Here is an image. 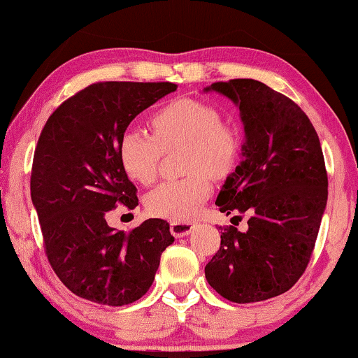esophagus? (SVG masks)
Listing matches in <instances>:
<instances>
[{
	"mask_svg": "<svg viewBox=\"0 0 358 358\" xmlns=\"http://www.w3.org/2000/svg\"><path fill=\"white\" fill-rule=\"evenodd\" d=\"M194 223H192V221H171L170 223V231L175 238L187 236V234L192 233Z\"/></svg>",
	"mask_w": 358,
	"mask_h": 358,
	"instance_id": "34e87169",
	"label": "esophagus"
}]
</instances>
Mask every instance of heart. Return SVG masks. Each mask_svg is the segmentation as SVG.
<instances>
[{"mask_svg":"<svg viewBox=\"0 0 358 358\" xmlns=\"http://www.w3.org/2000/svg\"><path fill=\"white\" fill-rule=\"evenodd\" d=\"M153 135L130 127L119 140V160L135 182L148 185L155 180L162 153L185 145V178L160 183L147 196L153 216L188 220L200 210L211 193L210 176H228L238 164V135L223 125L220 112L205 102L176 99L158 108L150 119Z\"/></svg>","mask_w":358,"mask_h":358,"instance_id":"1","label":"heart"}]
</instances>
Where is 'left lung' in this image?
Returning a JSON list of instances; mask_svg holds the SVG:
<instances>
[{"label": "left lung", "mask_w": 358, "mask_h": 358, "mask_svg": "<svg viewBox=\"0 0 358 358\" xmlns=\"http://www.w3.org/2000/svg\"><path fill=\"white\" fill-rule=\"evenodd\" d=\"M239 107L241 162L216 198L221 213H250L248 229L221 228V246L205 268L224 299L248 304L289 291L309 264L327 205L319 135L291 99L255 79L205 89ZM239 218V216H234Z\"/></svg>", "instance_id": "1"}]
</instances>
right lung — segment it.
Wrapping results in <instances>:
<instances>
[{
	"label": "right lung",
	"mask_w": 358,
	"mask_h": 358,
	"mask_svg": "<svg viewBox=\"0 0 358 358\" xmlns=\"http://www.w3.org/2000/svg\"><path fill=\"white\" fill-rule=\"evenodd\" d=\"M175 90L171 83L90 84L62 102L39 135L31 200L54 273L83 299L114 307L138 301L175 241L165 220L150 218L130 233L106 221L117 205H138L119 160L120 135Z\"/></svg>",
	"instance_id": "obj_1"
}]
</instances>
